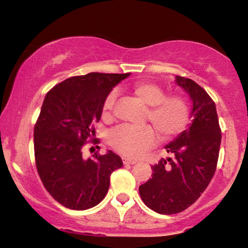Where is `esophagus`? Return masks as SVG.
<instances>
[{
    "mask_svg": "<svg viewBox=\"0 0 248 248\" xmlns=\"http://www.w3.org/2000/svg\"><path fill=\"white\" fill-rule=\"evenodd\" d=\"M136 160H129V158H124V164H135Z\"/></svg>",
    "mask_w": 248,
    "mask_h": 248,
    "instance_id": "34e87169",
    "label": "esophagus"
}]
</instances>
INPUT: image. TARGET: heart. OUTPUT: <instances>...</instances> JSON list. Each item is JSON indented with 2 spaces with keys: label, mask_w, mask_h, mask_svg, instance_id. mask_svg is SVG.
<instances>
[{
  "label": "heart",
  "mask_w": 248,
  "mask_h": 248,
  "mask_svg": "<svg viewBox=\"0 0 248 248\" xmlns=\"http://www.w3.org/2000/svg\"><path fill=\"white\" fill-rule=\"evenodd\" d=\"M136 98L148 108V119L162 140H170L181 134L189 124L190 110L186 101L178 95L166 96L163 88L153 82H140L133 88ZM116 93L113 91L105 99L102 114L109 118L114 108ZM157 138L149 126H120L109 134V143L118 153L128 157H140L155 146Z\"/></svg>",
  "instance_id": "heart-1"
}]
</instances>
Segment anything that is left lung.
Masks as SVG:
<instances>
[{"label": "left lung", "mask_w": 248, "mask_h": 248, "mask_svg": "<svg viewBox=\"0 0 248 248\" xmlns=\"http://www.w3.org/2000/svg\"><path fill=\"white\" fill-rule=\"evenodd\" d=\"M175 84L191 100L192 122L166 146L175 157L161 158L139 187L143 203L161 215L184 211L201 197L215 175L221 141L216 105L205 90L179 76Z\"/></svg>", "instance_id": "8db88e82"}]
</instances>
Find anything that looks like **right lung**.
Listing matches in <instances>:
<instances>
[{
	"label": "right lung",
	"mask_w": 248,
	"mask_h": 248,
	"mask_svg": "<svg viewBox=\"0 0 248 248\" xmlns=\"http://www.w3.org/2000/svg\"><path fill=\"white\" fill-rule=\"evenodd\" d=\"M129 75L72 77L45 95L33 130L36 167L45 189L67 209L98 205L108 192L110 173L122 167L120 156L110 150L85 158L82 147L95 138L93 124L100 120L106 96Z\"/></svg>",
	"instance_id": "1"
}]
</instances>
